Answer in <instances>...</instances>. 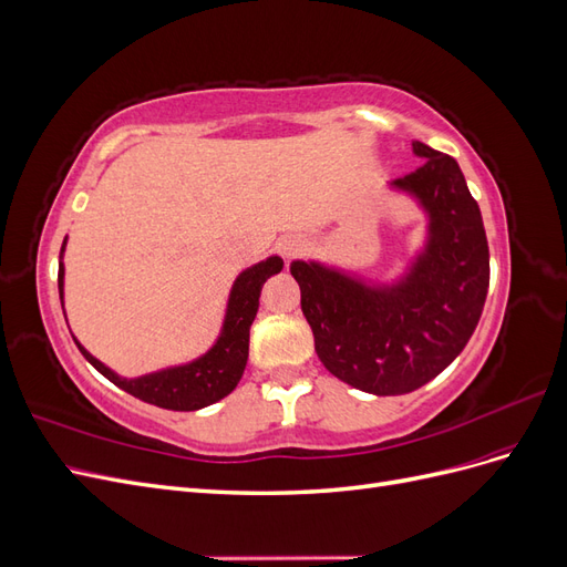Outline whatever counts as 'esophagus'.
Wrapping results in <instances>:
<instances>
[{"mask_svg": "<svg viewBox=\"0 0 567 567\" xmlns=\"http://www.w3.org/2000/svg\"><path fill=\"white\" fill-rule=\"evenodd\" d=\"M302 250H305V241H302L300 236H286L284 241L279 244V252L284 255L286 262H290V260H293V257L302 255Z\"/></svg>", "mask_w": 567, "mask_h": 567, "instance_id": "1", "label": "esophagus"}]
</instances>
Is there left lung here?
<instances>
[{
	"label": "left lung",
	"mask_w": 567,
	"mask_h": 567,
	"mask_svg": "<svg viewBox=\"0 0 567 567\" xmlns=\"http://www.w3.org/2000/svg\"><path fill=\"white\" fill-rule=\"evenodd\" d=\"M414 173L390 182L414 198L427 225L423 246L392 281H371L319 260H293L302 315L321 364L371 394H406L466 348L489 288L483 215L452 156L411 142Z\"/></svg>",
	"instance_id": "8db88e82"
}]
</instances>
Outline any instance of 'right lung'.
I'll return each mask as SVG.
<instances>
[{
    "label": "right lung",
    "instance_id": "add662e5",
    "mask_svg": "<svg viewBox=\"0 0 567 567\" xmlns=\"http://www.w3.org/2000/svg\"><path fill=\"white\" fill-rule=\"evenodd\" d=\"M68 236L63 238L61 255H59V296L63 307V252H65ZM284 269V260L279 255H269L267 260L257 262L238 274L227 300L225 321L213 348L192 359L186 364L167 367L161 371H153L140 379H123L113 369H109L104 362H99L94 354H90L80 346V340L73 336L78 350L84 354V359L101 373L106 375L111 383H115L120 390H125L142 402L156 404L161 409L173 411H196L203 406H210L219 400H225L227 394L238 385L248 362V340H250V326L255 321L257 307H260V293L262 286L274 274ZM65 315V312H63ZM68 321V319H65Z\"/></svg>",
    "mask_w": 567,
    "mask_h": 567
}]
</instances>
